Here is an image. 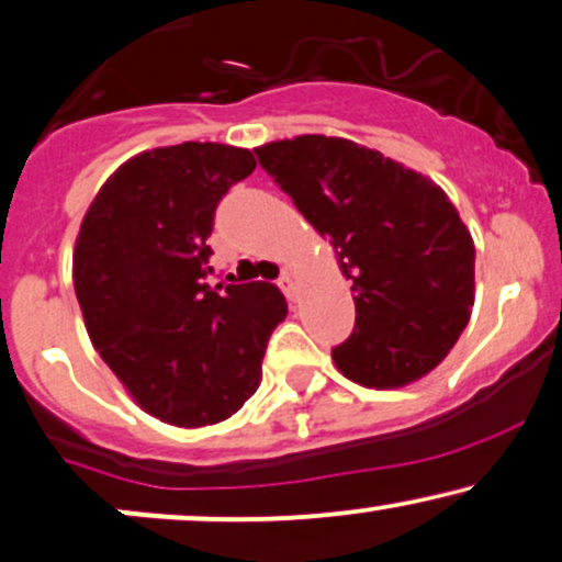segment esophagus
<instances>
[{
  "instance_id": "obj_1",
  "label": "esophagus",
  "mask_w": 562,
  "mask_h": 562,
  "mask_svg": "<svg viewBox=\"0 0 562 562\" xmlns=\"http://www.w3.org/2000/svg\"><path fill=\"white\" fill-rule=\"evenodd\" d=\"M279 289H281L283 294H286L289 302L296 300V283H294V279H292V273H283V276H281V279H279Z\"/></svg>"
}]
</instances>
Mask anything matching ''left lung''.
I'll return each instance as SVG.
<instances>
[{
    "mask_svg": "<svg viewBox=\"0 0 562 562\" xmlns=\"http://www.w3.org/2000/svg\"><path fill=\"white\" fill-rule=\"evenodd\" d=\"M262 169L336 249L357 325L334 349L346 378L401 387L435 370L469 323L474 239L432 179L344 137L255 148Z\"/></svg>",
    "mask_w": 562,
    "mask_h": 562,
    "instance_id": "1",
    "label": "left lung"
}]
</instances>
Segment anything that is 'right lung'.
Instances as JSON below:
<instances>
[{"label": "right lung", "mask_w": 562, "mask_h": 562, "mask_svg": "<svg viewBox=\"0 0 562 562\" xmlns=\"http://www.w3.org/2000/svg\"><path fill=\"white\" fill-rule=\"evenodd\" d=\"M252 171L255 156L234 145L145 150L103 182L80 224L72 283L90 341L135 404L169 425L239 412L289 313L273 283H205L218 200Z\"/></svg>", "instance_id": "1"}]
</instances>
